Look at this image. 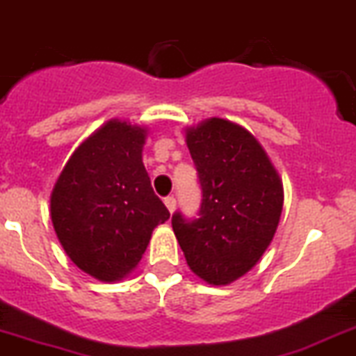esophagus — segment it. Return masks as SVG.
Wrapping results in <instances>:
<instances>
[{
  "instance_id": "1",
  "label": "esophagus",
  "mask_w": 356,
  "mask_h": 356,
  "mask_svg": "<svg viewBox=\"0 0 356 356\" xmlns=\"http://www.w3.org/2000/svg\"><path fill=\"white\" fill-rule=\"evenodd\" d=\"M163 203H165V207L169 209V212H175V209H176V198H175V196H167V198L163 200Z\"/></svg>"
}]
</instances>
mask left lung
Returning a JSON list of instances; mask_svg holds the SVG:
<instances>
[{
    "instance_id": "1",
    "label": "left lung",
    "mask_w": 356,
    "mask_h": 356,
    "mask_svg": "<svg viewBox=\"0 0 356 356\" xmlns=\"http://www.w3.org/2000/svg\"><path fill=\"white\" fill-rule=\"evenodd\" d=\"M202 185L198 218L172 214V230L198 277L225 286L256 266L282 212V181L265 149L245 127L209 118L187 129Z\"/></svg>"
}]
</instances>
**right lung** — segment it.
I'll list each match as a JSON object with an SVG mask.
<instances>
[{"instance_id":"add662e5","label":"right lung","mask_w":356,"mask_h":356,"mask_svg":"<svg viewBox=\"0 0 356 356\" xmlns=\"http://www.w3.org/2000/svg\"><path fill=\"white\" fill-rule=\"evenodd\" d=\"M145 131L109 120L70 156L50 196L51 223L68 257L99 281L126 277L169 211L142 162Z\"/></svg>"}]
</instances>
